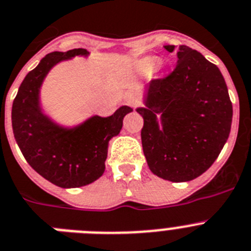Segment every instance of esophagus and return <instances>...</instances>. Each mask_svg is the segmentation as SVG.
Masks as SVG:
<instances>
[{
    "instance_id": "obj_1",
    "label": "esophagus",
    "mask_w": 251,
    "mask_h": 251,
    "mask_svg": "<svg viewBox=\"0 0 251 251\" xmlns=\"http://www.w3.org/2000/svg\"><path fill=\"white\" fill-rule=\"evenodd\" d=\"M124 100H126V104L132 108H136L137 105L140 104V94L137 93L136 90H128L127 93L124 94Z\"/></svg>"
}]
</instances>
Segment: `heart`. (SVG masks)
<instances>
[{"mask_svg":"<svg viewBox=\"0 0 251 251\" xmlns=\"http://www.w3.org/2000/svg\"><path fill=\"white\" fill-rule=\"evenodd\" d=\"M149 66H152V62H150V63H149Z\"/></svg>","mask_w":251,"mask_h":251,"instance_id":"heart-1","label":"heart"}]
</instances>
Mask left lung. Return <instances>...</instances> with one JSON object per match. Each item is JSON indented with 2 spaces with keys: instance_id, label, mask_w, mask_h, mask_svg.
Segmentation results:
<instances>
[{
  "instance_id": "left-lung-1",
  "label": "left lung",
  "mask_w": 251,
  "mask_h": 251,
  "mask_svg": "<svg viewBox=\"0 0 251 251\" xmlns=\"http://www.w3.org/2000/svg\"><path fill=\"white\" fill-rule=\"evenodd\" d=\"M176 58L170 75L150 81L145 106L136 110L143 118L141 140L150 170L181 183L216 161L230 134L232 104L216 64L187 46H179Z\"/></svg>"
}]
</instances>
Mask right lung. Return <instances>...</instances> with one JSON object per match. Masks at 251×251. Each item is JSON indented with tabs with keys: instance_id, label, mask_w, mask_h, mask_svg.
<instances>
[{
	"instance_id": "add662e5",
	"label": "right lung",
	"mask_w": 251,
	"mask_h": 251,
	"mask_svg": "<svg viewBox=\"0 0 251 251\" xmlns=\"http://www.w3.org/2000/svg\"><path fill=\"white\" fill-rule=\"evenodd\" d=\"M87 57L86 49L52 52L30 71L12 104L15 140L27 164L61 188H78L98 180L105 170L109 141L119 134L123 118L133 110L123 105L110 117L93 115L75 127H63L43 111L40 87L48 72L62 61Z\"/></svg>"
}]
</instances>
